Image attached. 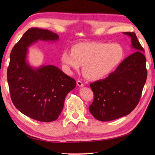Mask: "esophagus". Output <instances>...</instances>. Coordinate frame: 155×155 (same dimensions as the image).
<instances>
[{"instance_id":"obj_1","label":"esophagus","mask_w":155,"mask_h":155,"mask_svg":"<svg viewBox=\"0 0 155 155\" xmlns=\"http://www.w3.org/2000/svg\"><path fill=\"white\" fill-rule=\"evenodd\" d=\"M77 84L78 87H83L84 86V84L83 83V82H82L81 81H77Z\"/></svg>"}]
</instances>
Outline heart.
Segmentation results:
<instances>
[{
    "instance_id": "heart-1",
    "label": "heart",
    "mask_w": 155,
    "mask_h": 155,
    "mask_svg": "<svg viewBox=\"0 0 155 155\" xmlns=\"http://www.w3.org/2000/svg\"><path fill=\"white\" fill-rule=\"evenodd\" d=\"M124 49L119 44L93 42H81L64 51L62 61L69 71H78L83 66V73L91 81L101 80L116 70L124 58Z\"/></svg>"
}]
</instances>
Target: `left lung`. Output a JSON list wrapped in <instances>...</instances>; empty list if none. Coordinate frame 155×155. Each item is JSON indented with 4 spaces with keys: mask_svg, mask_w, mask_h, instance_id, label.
Instances as JSON below:
<instances>
[{
    "mask_svg": "<svg viewBox=\"0 0 155 155\" xmlns=\"http://www.w3.org/2000/svg\"><path fill=\"white\" fill-rule=\"evenodd\" d=\"M136 50L104 79L90 84L94 100L89 110L96 119L109 121L126 116L137 106L146 83V58L133 32H124Z\"/></svg>",
    "mask_w": 155,
    "mask_h": 155,
    "instance_id": "left-lung-1",
    "label": "left lung"
}]
</instances>
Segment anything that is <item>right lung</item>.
Instances as JSON below:
<instances>
[{
	"mask_svg": "<svg viewBox=\"0 0 155 155\" xmlns=\"http://www.w3.org/2000/svg\"><path fill=\"white\" fill-rule=\"evenodd\" d=\"M57 34L31 28L22 35L10 55L7 80L11 98L22 114L41 122L57 120L67 94L76 87V81L53 65L32 68L27 61L28 47L38 40L56 41Z\"/></svg>",
	"mask_w": 155,
	"mask_h": 155,
	"instance_id": "add662e5",
	"label": "right lung"
}]
</instances>
